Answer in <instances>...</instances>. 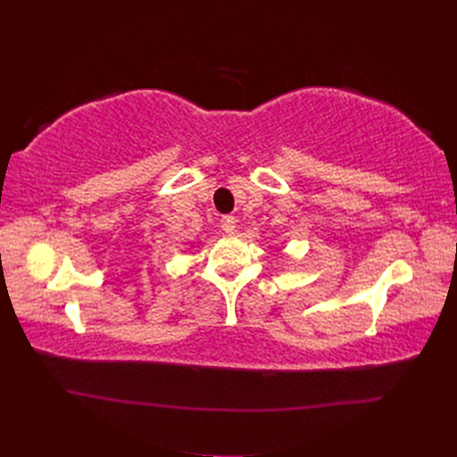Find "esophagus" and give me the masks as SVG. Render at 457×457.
I'll return each instance as SVG.
<instances>
[{
    "label": "esophagus",
    "instance_id": "obj_1",
    "mask_svg": "<svg viewBox=\"0 0 457 457\" xmlns=\"http://www.w3.org/2000/svg\"><path fill=\"white\" fill-rule=\"evenodd\" d=\"M220 228H223L227 234H234V230H237V219L232 215H225L220 219Z\"/></svg>",
    "mask_w": 457,
    "mask_h": 457
}]
</instances>
